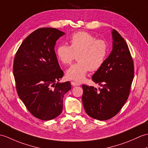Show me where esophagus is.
Segmentation results:
<instances>
[{
  "mask_svg": "<svg viewBox=\"0 0 148 148\" xmlns=\"http://www.w3.org/2000/svg\"><path fill=\"white\" fill-rule=\"evenodd\" d=\"M71 84L73 86H79L80 84L78 83V82H74V81H71Z\"/></svg>",
  "mask_w": 148,
  "mask_h": 148,
  "instance_id": "obj_1",
  "label": "esophagus"
}]
</instances>
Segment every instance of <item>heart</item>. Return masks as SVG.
I'll use <instances>...</instances> for the list:
<instances>
[{
  "label": "heart",
  "instance_id": "b5f03b06",
  "mask_svg": "<svg viewBox=\"0 0 148 148\" xmlns=\"http://www.w3.org/2000/svg\"><path fill=\"white\" fill-rule=\"evenodd\" d=\"M70 46L59 44L56 53L57 58L64 65L71 64L77 56L78 62L66 71L69 79L81 81L89 71H97L104 64L108 53V44L103 39H97L92 34L78 32L69 38Z\"/></svg>",
  "mask_w": 148,
  "mask_h": 148
}]
</instances>
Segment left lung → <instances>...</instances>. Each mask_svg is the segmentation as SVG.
<instances>
[{
	"mask_svg": "<svg viewBox=\"0 0 148 148\" xmlns=\"http://www.w3.org/2000/svg\"><path fill=\"white\" fill-rule=\"evenodd\" d=\"M113 49L103 66L92 79L102 86L97 90L82 84V100L91 117L106 121L120 112L127 100L134 75L132 57L125 40L115 29L112 31Z\"/></svg>",
	"mask_w": 148,
	"mask_h": 148,
	"instance_id": "1",
	"label": "left lung"
}]
</instances>
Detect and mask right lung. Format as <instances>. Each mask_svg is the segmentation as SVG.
<instances>
[{
    "mask_svg": "<svg viewBox=\"0 0 148 148\" xmlns=\"http://www.w3.org/2000/svg\"><path fill=\"white\" fill-rule=\"evenodd\" d=\"M64 33L42 27L27 36L16 51L13 74L19 98L36 118L49 121L62 111L64 95L71 82L58 83L64 72L58 64L54 46Z\"/></svg>",
    "mask_w": 148,
    "mask_h": 148,
    "instance_id": "1",
    "label": "right lung"
}]
</instances>
